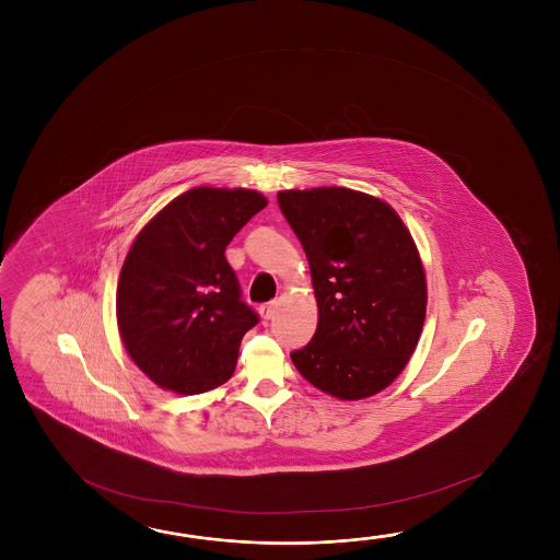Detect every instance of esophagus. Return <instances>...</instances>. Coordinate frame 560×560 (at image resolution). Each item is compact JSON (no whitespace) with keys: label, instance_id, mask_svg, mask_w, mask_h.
Returning a JSON list of instances; mask_svg holds the SVG:
<instances>
[{"label":"esophagus","instance_id":"esophagus-1","mask_svg":"<svg viewBox=\"0 0 560 560\" xmlns=\"http://www.w3.org/2000/svg\"><path fill=\"white\" fill-rule=\"evenodd\" d=\"M277 303L276 301H269V303H264L259 306V314H261V318L264 320H269V318H273V314H276Z\"/></svg>","mask_w":560,"mask_h":560}]
</instances>
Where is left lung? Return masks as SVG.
I'll list each match as a JSON object with an SVG mask.
<instances>
[{
	"label": "left lung",
	"instance_id": "8db88e82",
	"mask_svg": "<svg viewBox=\"0 0 560 560\" xmlns=\"http://www.w3.org/2000/svg\"><path fill=\"white\" fill-rule=\"evenodd\" d=\"M277 201L303 244L318 303L294 368L341 400L376 395L402 373L425 318L412 236L386 202L346 187L281 191Z\"/></svg>",
	"mask_w": 560,
	"mask_h": 560
}]
</instances>
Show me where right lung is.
Masks as SVG:
<instances>
[{"label":"right lung","instance_id":"add662e5","mask_svg":"<svg viewBox=\"0 0 560 560\" xmlns=\"http://www.w3.org/2000/svg\"><path fill=\"white\" fill-rule=\"evenodd\" d=\"M252 189L197 187L138 234L120 269L117 320L130 358L156 385L199 395L226 383L259 316L242 301L226 246L266 207Z\"/></svg>","mask_w":560,"mask_h":560}]
</instances>
